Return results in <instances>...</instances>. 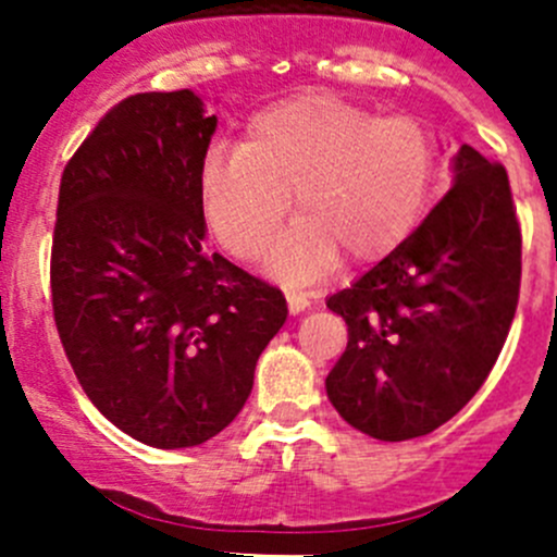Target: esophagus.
I'll return each instance as SVG.
<instances>
[{"mask_svg":"<svg viewBox=\"0 0 557 557\" xmlns=\"http://www.w3.org/2000/svg\"><path fill=\"white\" fill-rule=\"evenodd\" d=\"M285 299H288V310L294 312V315H299V312H305L307 307H310V299H307V294H301V290H288Z\"/></svg>","mask_w":557,"mask_h":557,"instance_id":"obj_1","label":"esophagus"}]
</instances>
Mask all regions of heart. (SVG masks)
<instances>
[{"instance_id":"1","label":"heart","mask_w":557,"mask_h":557,"mask_svg":"<svg viewBox=\"0 0 557 557\" xmlns=\"http://www.w3.org/2000/svg\"><path fill=\"white\" fill-rule=\"evenodd\" d=\"M438 174L435 133L413 116H375L339 97L277 102L250 119L242 147L214 144L201 163V203L220 245L258 258L290 283L323 277L339 250L356 261L386 256L424 214Z\"/></svg>"}]
</instances>
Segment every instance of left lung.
<instances>
[{
	"label": "left lung",
	"instance_id": "obj_1",
	"mask_svg": "<svg viewBox=\"0 0 557 557\" xmlns=\"http://www.w3.org/2000/svg\"><path fill=\"white\" fill-rule=\"evenodd\" d=\"M451 171L422 225L326 301L348 323L326 394L370 438H419L460 413L515 321L522 234L509 176L468 144Z\"/></svg>",
	"mask_w": 557,
	"mask_h": 557
}]
</instances>
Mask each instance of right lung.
I'll return each mask as SVG.
<instances>
[{"label": "right lung", "instance_id": "1", "mask_svg": "<svg viewBox=\"0 0 557 557\" xmlns=\"http://www.w3.org/2000/svg\"><path fill=\"white\" fill-rule=\"evenodd\" d=\"M214 127L190 89L124 97L59 185V339L95 408L154 449L228 428L288 318L283 290L203 247L198 180Z\"/></svg>", "mask_w": 557, "mask_h": 557}]
</instances>
